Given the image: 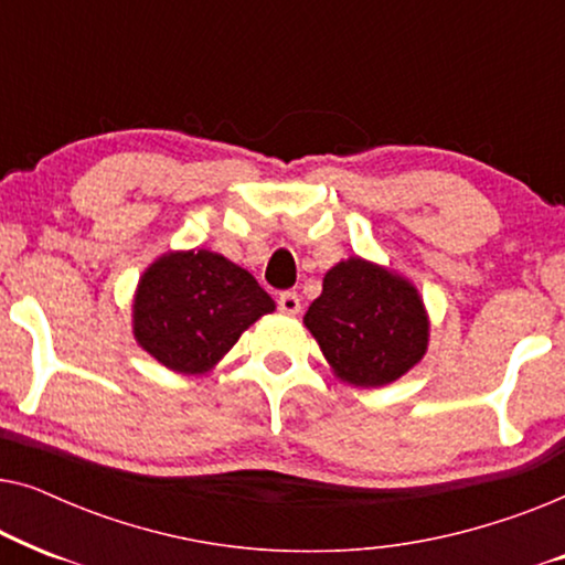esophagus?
Segmentation results:
<instances>
[{"mask_svg": "<svg viewBox=\"0 0 565 565\" xmlns=\"http://www.w3.org/2000/svg\"><path fill=\"white\" fill-rule=\"evenodd\" d=\"M277 306H280L282 313L296 316V313L300 311V298H298V292H292V290L280 292V298H277Z\"/></svg>", "mask_w": 565, "mask_h": 565, "instance_id": "1", "label": "esophagus"}]
</instances>
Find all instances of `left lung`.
<instances>
[{"label":"left lung","instance_id":"obj_1","mask_svg":"<svg viewBox=\"0 0 565 565\" xmlns=\"http://www.w3.org/2000/svg\"><path fill=\"white\" fill-rule=\"evenodd\" d=\"M303 323L337 377L360 388L398 381L424 358L429 342L419 290L360 257L323 275L321 296L308 306Z\"/></svg>","mask_w":565,"mask_h":565}]
</instances>
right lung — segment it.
<instances>
[{
  "label": "right lung",
  "instance_id": "1",
  "mask_svg": "<svg viewBox=\"0 0 565 565\" xmlns=\"http://www.w3.org/2000/svg\"><path fill=\"white\" fill-rule=\"evenodd\" d=\"M273 311L275 300L223 254L169 252L138 280L134 337L164 367L200 375Z\"/></svg>",
  "mask_w": 565,
  "mask_h": 565
}]
</instances>
